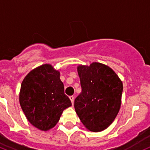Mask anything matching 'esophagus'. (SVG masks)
<instances>
[{
	"instance_id": "1",
	"label": "esophagus",
	"mask_w": 150,
	"mask_h": 150,
	"mask_svg": "<svg viewBox=\"0 0 150 150\" xmlns=\"http://www.w3.org/2000/svg\"><path fill=\"white\" fill-rule=\"evenodd\" d=\"M70 101H71V103H72V104H74V96H70Z\"/></svg>"
}]
</instances>
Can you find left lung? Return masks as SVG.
I'll return each mask as SVG.
<instances>
[{
	"instance_id": "obj_1",
	"label": "left lung",
	"mask_w": 150,
	"mask_h": 150,
	"mask_svg": "<svg viewBox=\"0 0 150 150\" xmlns=\"http://www.w3.org/2000/svg\"><path fill=\"white\" fill-rule=\"evenodd\" d=\"M77 71L82 91L74 100L76 114L90 131L103 130L120 110L122 81L111 68L96 62L79 66Z\"/></svg>"
}]
</instances>
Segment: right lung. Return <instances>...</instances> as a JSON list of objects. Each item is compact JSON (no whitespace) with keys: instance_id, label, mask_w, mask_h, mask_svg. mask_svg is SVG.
Masks as SVG:
<instances>
[{"instance_id":"1","label":"right lung","mask_w":150,"mask_h":150,"mask_svg":"<svg viewBox=\"0 0 150 150\" xmlns=\"http://www.w3.org/2000/svg\"><path fill=\"white\" fill-rule=\"evenodd\" d=\"M20 104L28 121L44 131L53 128L63 111L72 105L64 93L60 73L50 64L37 67L25 76L21 86Z\"/></svg>"}]
</instances>
